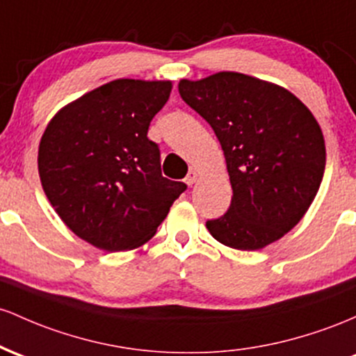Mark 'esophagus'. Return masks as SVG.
Returning a JSON list of instances; mask_svg holds the SVG:
<instances>
[{
  "label": "esophagus",
  "instance_id": "34e87169",
  "mask_svg": "<svg viewBox=\"0 0 356 356\" xmlns=\"http://www.w3.org/2000/svg\"><path fill=\"white\" fill-rule=\"evenodd\" d=\"M197 179H198V173L195 170H190V173L186 175V178H185V183L186 185H193V183H197Z\"/></svg>",
  "mask_w": 356,
  "mask_h": 356
}]
</instances>
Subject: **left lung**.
<instances>
[{"mask_svg": "<svg viewBox=\"0 0 356 356\" xmlns=\"http://www.w3.org/2000/svg\"><path fill=\"white\" fill-rule=\"evenodd\" d=\"M178 90L220 141L234 191L227 213L207 222L211 237L237 250L279 241L309 209L325 173L314 115L284 87L238 72L183 79Z\"/></svg>", "mask_w": 356, "mask_h": 356, "instance_id": "obj_1", "label": "left lung"}]
</instances>
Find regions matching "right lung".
<instances>
[{"label":"right lung","mask_w":356,"mask_h":356,"mask_svg":"<svg viewBox=\"0 0 356 356\" xmlns=\"http://www.w3.org/2000/svg\"><path fill=\"white\" fill-rule=\"evenodd\" d=\"M170 81L118 79L60 109L38 147L51 207L82 241L131 250L156 234L186 185L161 175L149 122L170 99Z\"/></svg>","instance_id":"right-lung-1"}]
</instances>
